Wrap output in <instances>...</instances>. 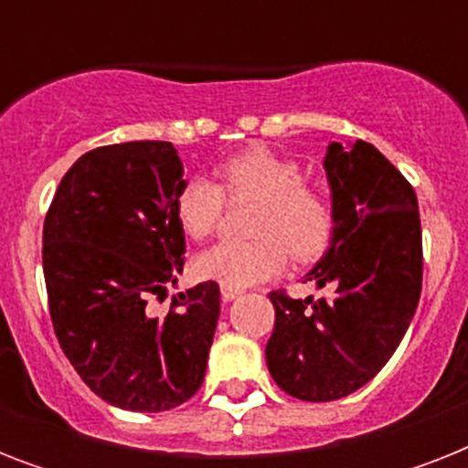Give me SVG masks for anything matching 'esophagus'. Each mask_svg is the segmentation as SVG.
I'll list each match as a JSON object with an SVG mask.
<instances>
[{
	"label": "esophagus",
	"mask_w": 468,
	"mask_h": 468,
	"mask_svg": "<svg viewBox=\"0 0 468 468\" xmlns=\"http://www.w3.org/2000/svg\"><path fill=\"white\" fill-rule=\"evenodd\" d=\"M240 289H228V286H220V296H223V301H233L240 296Z\"/></svg>",
	"instance_id": "obj_1"
}]
</instances>
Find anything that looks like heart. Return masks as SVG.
I'll use <instances>...</instances> for the list:
<instances>
[{"mask_svg":"<svg viewBox=\"0 0 468 468\" xmlns=\"http://www.w3.org/2000/svg\"><path fill=\"white\" fill-rule=\"evenodd\" d=\"M220 186L204 176L182 184L175 198L176 223L184 233L201 240L218 228L230 201H257L250 233L252 240H228L204 250L194 262L201 279L228 289H245L277 277L286 257L308 264L325 255L335 235L330 198L303 182V167L292 157L267 148L245 150L218 169Z\"/></svg>","mask_w":468,"mask_h":468,"instance_id":"obj_1","label":"heart"}]
</instances>
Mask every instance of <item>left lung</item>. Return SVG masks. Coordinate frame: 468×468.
Instances as JSON below:
<instances>
[{
  "label": "left lung",
  "instance_id": "left-lung-1",
  "mask_svg": "<svg viewBox=\"0 0 468 468\" xmlns=\"http://www.w3.org/2000/svg\"><path fill=\"white\" fill-rule=\"evenodd\" d=\"M335 211L330 248L306 274L325 299L271 292L274 333L267 367L282 391L323 403L377 377L403 340L422 289L418 198L371 143H330Z\"/></svg>",
  "mask_w": 468,
  "mask_h": 468
}]
</instances>
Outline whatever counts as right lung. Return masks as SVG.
I'll return each instance as SVG.
<instances>
[{"label":"right lung","mask_w":468,"mask_h":468,"mask_svg":"<svg viewBox=\"0 0 468 468\" xmlns=\"http://www.w3.org/2000/svg\"><path fill=\"white\" fill-rule=\"evenodd\" d=\"M172 143L90 150L68 169L43 223L48 308L62 352L99 399L162 413L201 388L220 292L204 282L153 315L184 270L175 198L184 184Z\"/></svg>","instance_id":"obj_1"}]
</instances>
